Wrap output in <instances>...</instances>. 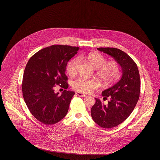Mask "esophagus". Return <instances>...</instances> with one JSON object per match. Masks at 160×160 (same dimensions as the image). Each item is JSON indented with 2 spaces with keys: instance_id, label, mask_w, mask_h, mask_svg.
I'll list each match as a JSON object with an SVG mask.
<instances>
[{
  "instance_id": "1",
  "label": "esophagus",
  "mask_w": 160,
  "mask_h": 160,
  "mask_svg": "<svg viewBox=\"0 0 160 160\" xmlns=\"http://www.w3.org/2000/svg\"><path fill=\"white\" fill-rule=\"evenodd\" d=\"M76 93L77 95L80 96V97H86L87 96L86 95L83 94V93H81V92H76Z\"/></svg>"
}]
</instances>
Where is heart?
Returning a JSON list of instances; mask_svg holds the SVG:
<instances>
[{
	"mask_svg": "<svg viewBox=\"0 0 160 160\" xmlns=\"http://www.w3.org/2000/svg\"><path fill=\"white\" fill-rule=\"evenodd\" d=\"M80 60H84L93 68L96 69V75L101 83L105 86H110L115 83L121 76V68L119 64L114 61L106 62V59L101 54L92 52L79 56ZM78 58H74L67 65V71L70 76L76 74L79 63ZM99 86V82L95 79H89L83 77L77 78L72 82V87L81 93H90Z\"/></svg>",
	"mask_w": 160,
	"mask_h": 160,
	"instance_id": "obj_1",
	"label": "heart"
}]
</instances>
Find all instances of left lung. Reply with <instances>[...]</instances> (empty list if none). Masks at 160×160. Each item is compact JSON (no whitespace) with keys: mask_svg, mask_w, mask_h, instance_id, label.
I'll use <instances>...</instances> for the list:
<instances>
[{"mask_svg":"<svg viewBox=\"0 0 160 160\" xmlns=\"http://www.w3.org/2000/svg\"><path fill=\"white\" fill-rule=\"evenodd\" d=\"M100 52L113 58L122 68L121 78L112 87L102 92L104 98H109L108 104H102L95 98L91 116L96 123L104 128L118 126L128 118L137 104L140 93V78L135 62L130 56L116 48H98Z\"/></svg>","mask_w":160,"mask_h":160,"instance_id":"1","label":"left lung"}]
</instances>
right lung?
<instances>
[{"label":"right lung","mask_w":160,"mask_h":160,"mask_svg":"<svg viewBox=\"0 0 160 160\" xmlns=\"http://www.w3.org/2000/svg\"><path fill=\"white\" fill-rule=\"evenodd\" d=\"M79 47L53 45L33 54L24 71L22 89L26 106L32 114L46 125H53L67 114L74 92H54L56 85L67 89L65 74L68 61Z\"/></svg>","instance_id":"add662e5"}]
</instances>
